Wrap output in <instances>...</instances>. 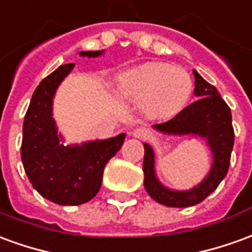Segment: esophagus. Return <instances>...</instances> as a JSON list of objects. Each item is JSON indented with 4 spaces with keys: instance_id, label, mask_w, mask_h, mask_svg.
<instances>
[{
    "instance_id": "esophagus-1",
    "label": "esophagus",
    "mask_w": 252,
    "mask_h": 252,
    "mask_svg": "<svg viewBox=\"0 0 252 252\" xmlns=\"http://www.w3.org/2000/svg\"><path fill=\"white\" fill-rule=\"evenodd\" d=\"M132 136L138 139H149L151 136V132L149 129L143 128V126H139V128H135L132 131Z\"/></svg>"
}]
</instances>
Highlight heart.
<instances>
[{"label":"heart","instance_id":"obj_1","mask_svg":"<svg viewBox=\"0 0 252 252\" xmlns=\"http://www.w3.org/2000/svg\"><path fill=\"white\" fill-rule=\"evenodd\" d=\"M117 94L139 106L151 119H172L188 105L193 82L187 71L166 63H146L123 72Z\"/></svg>","mask_w":252,"mask_h":252}]
</instances>
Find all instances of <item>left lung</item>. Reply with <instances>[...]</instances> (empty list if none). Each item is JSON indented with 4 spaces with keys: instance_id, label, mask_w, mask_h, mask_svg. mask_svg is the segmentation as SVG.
I'll use <instances>...</instances> for the list:
<instances>
[{
    "instance_id": "8db88e82",
    "label": "left lung",
    "mask_w": 252,
    "mask_h": 252,
    "mask_svg": "<svg viewBox=\"0 0 252 252\" xmlns=\"http://www.w3.org/2000/svg\"><path fill=\"white\" fill-rule=\"evenodd\" d=\"M196 101L183 109L172 120L153 126L166 136H192L205 140L212 153V166L206 176L189 189H173L162 184L156 172V154L149 143L144 146V188L153 199L168 207H189L200 203L218 187L229 168L233 149V128L229 106L217 89L193 69Z\"/></svg>"
}]
</instances>
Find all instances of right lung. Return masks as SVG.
I'll use <instances>...</instances> for the list:
<instances>
[{
	"mask_svg": "<svg viewBox=\"0 0 252 252\" xmlns=\"http://www.w3.org/2000/svg\"><path fill=\"white\" fill-rule=\"evenodd\" d=\"M105 50L79 52L95 59ZM75 64L60 65L45 77L32 94L23 124L22 161L32 187L53 203L83 205L95 196L102 184L103 169L117 154L126 133L113 138L65 144L53 117V102L60 84Z\"/></svg>",
	"mask_w": 252,
	"mask_h": 252,
	"instance_id": "add662e5",
	"label": "right lung"
}]
</instances>
